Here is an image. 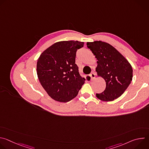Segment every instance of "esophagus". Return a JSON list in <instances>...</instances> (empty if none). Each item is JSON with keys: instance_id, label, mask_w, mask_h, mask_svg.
<instances>
[{"instance_id": "obj_1", "label": "esophagus", "mask_w": 149, "mask_h": 149, "mask_svg": "<svg viewBox=\"0 0 149 149\" xmlns=\"http://www.w3.org/2000/svg\"><path fill=\"white\" fill-rule=\"evenodd\" d=\"M90 76L91 77V80H93V79L95 78V73H94V72H93L92 73L90 74Z\"/></svg>"}]
</instances>
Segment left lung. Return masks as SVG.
Returning a JSON list of instances; mask_svg holds the SVG:
<instances>
[{"label":"left lung","mask_w":149,"mask_h":149,"mask_svg":"<svg viewBox=\"0 0 149 149\" xmlns=\"http://www.w3.org/2000/svg\"><path fill=\"white\" fill-rule=\"evenodd\" d=\"M98 60L96 71L104 78L106 88L96 97L104 101H111L120 97L129 87L133 78L130 63L116 48L106 42L94 41L87 42Z\"/></svg>","instance_id":"obj_1"}]
</instances>
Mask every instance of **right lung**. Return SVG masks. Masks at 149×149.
Wrapping results in <instances>:
<instances>
[{"label": "right lung", "mask_w": 149, "mask_h": 149, "mask_svg": "<svg viewBox=\"0 0 149 149\" xmlns=\"http://www.w3.org/2000/svg\"><path fill=\"white\" fill-rule=\"evenodd\" d=\"M84 44L77 40L56 42L42 52L38 60L39 82L55 101L65 102L71 100L86 81L79 75L75 63L76 52Z\"/></svg>", "instance_id": "obj_1"}]
</instances>
